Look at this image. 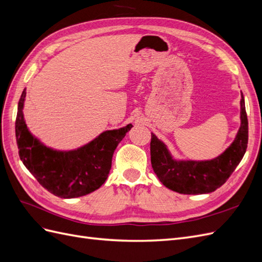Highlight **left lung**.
Instances as JSON below:
<instances>
[{
    "label": "left lung",
    "mask_w": 262,
    "mask_h": 262,
    "mask_svg": "<svg viewBox=\"0 0 262 262\" xmlns=\"http://www.w3.org/2000/svg\"><path fill=\"white\" fill-rule=\"evenodd\" d=\"M241 110L242 124L235 141L223 154L212 161H173L163 142L152 134L150 163L162 184L172 191L184 194L209 193L224 185L247 149L248 119L243 93Z\"/></svg>",
    "instance_id": "1"
}]
</instances>
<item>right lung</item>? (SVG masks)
<instances>
[{
	"mask_svg": "<svg viewBox=\"0 0 262 262\" xmlns=\"http://www.w3.org/2000/svg\"><path fill=\"white\" fill-rule=\"evenodd\" d=\"M26 91L18 101L15 133L18 154L26 168L45 189L60 198H77L101 187L112 168L116 147L132 125L106 131L85 146L70 152L46 147L31 136L24 121Z\"/></svg>",
	"mask_w": 262,
	"mask_h": 262,
	"instance_id": "right-lung-1",
	"label": "right lung"
}]
</instances>
